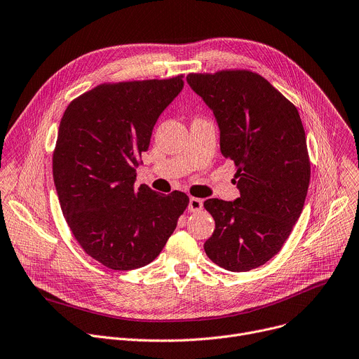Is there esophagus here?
Masks as SVG:
<instances>
[{
  "label": "esophagus",
  "mask_w": 359,
  "mask_h": 359,
  "mask_svg": "<svg viewBox=\"0 0 359 359\" xmlns=\"http://www.w3.org/2000/svg\"><path fill=\"white\" fill-rule=\"evenodd\" d=\"M187 209H189L190 212H193V213H194V212H201V210L203 209V201H202V199H198V198H190Z\"/></svg>",
  "instance_id": "obj_1"
}]
</instances>
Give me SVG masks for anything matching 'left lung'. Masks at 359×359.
<instances>
[{"instance_id": "obj_1", "label": "left lung", "mask_w": 359, "mask_h": 359, "mask_svg": "<svg viewBox=\"0 0 359 359\" xmlns=\"http://www.w3.org/2000/svg\"><path fill=\"white\" fill-rule=\"evenodd\" d=\"M191 90L213 111L220 151L236 166L241 198L205 201L215 219L205 242L212 262L231 272L265 265L283 246L306 199L311 163L297 107L249 70L189 74Z\"/></svg>"}]
</instances>
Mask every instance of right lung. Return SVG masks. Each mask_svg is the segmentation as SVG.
Returning <instances> with one entry per match:
<instances>
[{
	"mask_svg": "<svg viewBox=\"0 0 359 359\" xmlns=\"http://www.w3.org/2000/svg\"><path fill=\"white\" fill-rule=\"evenodd\" d=\"M182 88L183 76L100 84L60 121L53 177L62 215L83 250L110 269L150 264L189 205L182 191L135 186L153 127Z\"/></svg>",
	"mask_w": 359,
	"mask_h": 359,
	"instance_id": "1",
	"label": "right lung"
}]
</instances>
